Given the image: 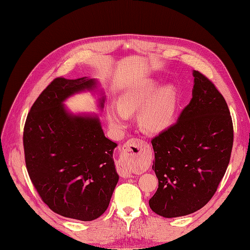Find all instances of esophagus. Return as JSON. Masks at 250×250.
I'll list each match as a JSON object with an SVG mask.
<instances>
[{
  "instance_id": "obj_1",
  "label": "esophagus",
  "mask_w": 250,
  "mask_h": 250,
  "mask_svg": "<svg viewBox=\"0 0 250 250\" xmlns=\"http://www.w3.org/2000/svg\"><path fill=\"white\" fill-rule=\"evenodd\" d=\"M147 143L144 142L143 140H140L138 138H132L126 141L124 145L125 153L127 156H138L141 155L142 151L146 148ZM119 175L123 178H132V170L126 167H123L119 168Z\"/></svg>"
}]
</instances>
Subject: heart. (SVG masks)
I'll list each match as a JSON object with an SVG mask.
<instances>
[{"label":"heart","mask_w":250,"mask_h":250,"mask_svg":"<svg viewBox=\"0 0 250 250\" xmlns=\"http://www.w3.org/2000/svg\"><path fill=\"white\" fill-rule=\"evenodd\" d=\"M155 90L156 83L146 80L125 91L118 99V108L114 106L108 108L107 114L110 124L117 128L124 127L127 116L145 104L140 113L141 124L150 132L164 131L170 125L175 114V94L167 86L155 93Z\"/></svg>","instance_id":"heart-1"}]
</instances>
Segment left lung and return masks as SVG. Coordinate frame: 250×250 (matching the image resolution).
Wrapping results in <instances>:
<instances>
[{
    "label": "left lung",
    "mask_w": 250,
    "mask_h": 250,
    "mask_svg": "<svg viewBox=\"0 0 250 250\" xmlns=\"http://www.w3.org/2000/svg\"><path fill=\"white\" fill-rule=\"evenodd\" d=\"M192 99L178 122L151 140L158 188L150 208L165 218L197 211L216 192L233 147L232 117L223 95L194 70Z\"/></svg>",
    "instance_id": "1"
}]
</instances>
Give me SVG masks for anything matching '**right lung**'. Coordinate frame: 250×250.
Here are the masks:
<instances>
[{"label": "right lung", "mask_w": 250, "mask_h": 250, "mask_svg": "<svg viewBox=\"0 0 250 250\" xmlns=\"http://www.w3.org/2000/svg\"><path fill=\"white\" fill-rule=\"evenodd\" d=\"M95 86L86 77L53 80L31 106L23 129L26 169L40 197L54 212L83 222L105 212L119 179L117 144L104 136L99 118L73 115L63 105Z\"/></svg>", "instance_id": "add662e5"}]
</instances>
